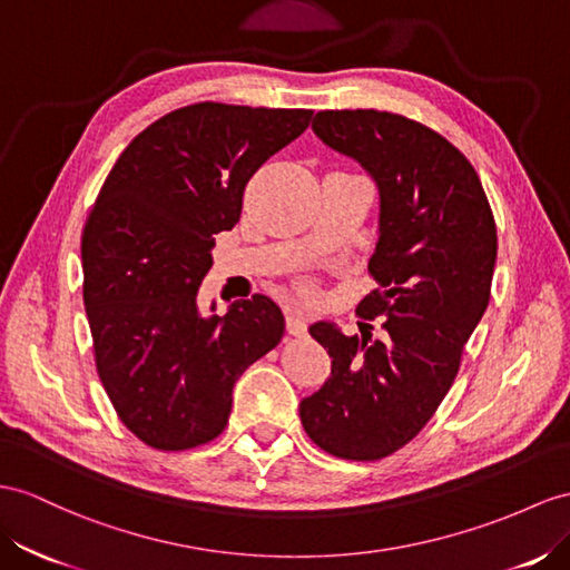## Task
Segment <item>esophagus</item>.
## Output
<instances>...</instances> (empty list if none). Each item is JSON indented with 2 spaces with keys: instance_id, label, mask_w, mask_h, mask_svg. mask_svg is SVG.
<instances>
[{
  "instance_id": "obj_1",
  "label": "esophagus",
  "mask_w": 570,
  "mask_h": 570,
  "mask_svg": "<svg viewBox=\"0 0 570 570\" xmlns=\"http://www.w3.org/2000/svg\"><path fill=\"white\" fill-rule=\"evenodd\" d=\"M286 332L294 334V337H303L305 332H308V323H305V317L296 311L286 313Z\"/></svg>"
}]
</instances>
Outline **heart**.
<instances>
[{
	"label": "heart",
	"mask_w": 570,
	"mask_h": 570,
	"mask_svg": "<svg viewBox=\"0 0 570 570\" xmlns=\"http://www.w3.org/2000/svg\"><path fill=\"white\" fill-rule=\"evenodd\" d=\"M298 288H301V294L311 296L313 291H315V284H313V282H308V279H305V282H301V284H298Z\"/></svg>",
	"instance_id": "b5f03b06"
}]
</instances>
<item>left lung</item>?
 <instances>
[{"label": "left lung", "mask_w": 570, "mask_h": 570, "mask_svg": "<svg viewBox=\"0 0 570 570\" xmlns=\"http://www.w3.org/2000/svg\"><path fill=\"white\" fill-rule=\"evenodd\" d=\"M315 135L356 158L381 187V238L356 305L361 337L315 323L332 377L301 402L311 441L342 460L373 462L416 438L455 383L464 344L484 315L499 250L474 166L435 129L387 110H320Z\"/></svg>", "instance_id": "left-lung-1"}]
</instances>
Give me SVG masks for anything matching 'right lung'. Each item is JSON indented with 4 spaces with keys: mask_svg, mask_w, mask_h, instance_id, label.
I'll use <instances>...</instances> for the list:
<instances>
[{
    "mask_svg": "<svg viewBox=\"0 0 570 570\" xmlns=\"http://www.w3.org/2000/svg\"><path fill=\"white\" fill-rule=\"evenodd\" d=\"M311 118L305 108L185 106L129 141L100 187L81 233L96 371L122 424L149 448L214 441L233 385L284 337L267 296L202 317L197 291L216 233L238 224L247 180Z\"/></svg>",
    "mask_w": 570,
    "mask_h": 570,
    "instance_id": "obj_1",
    "label": "right lung"
}]
</instances>
